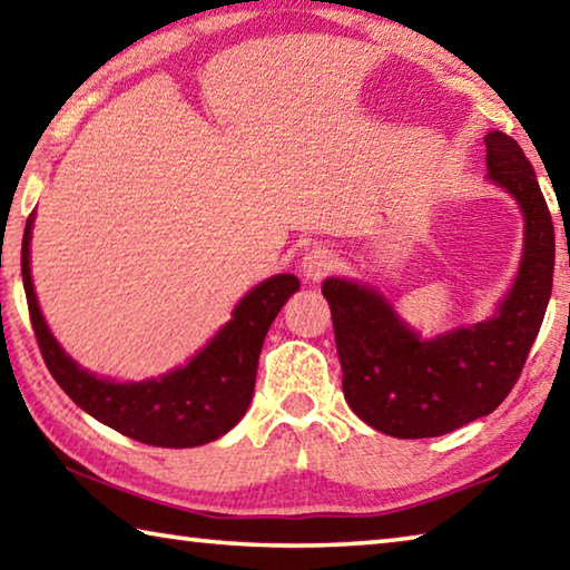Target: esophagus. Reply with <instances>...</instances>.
Segmentation results:
<instances>
[{"mask_svg": "<svg viewBox=\"0 0 570 570\" xmlns=\"http://www.w3.org/2000/svg\"><path fill=\"white\" fill-rule=\"evenodd\" d=\"M336 266V258L332 250L326 248H312L308 254L304 256L302 262V272L308 278V282H322L324 276H330Z\"/></svg>", "mask_w": 570, "mask_h": 570, "instance_id": "34e87169", "label": "esophagus"}]
</instances>
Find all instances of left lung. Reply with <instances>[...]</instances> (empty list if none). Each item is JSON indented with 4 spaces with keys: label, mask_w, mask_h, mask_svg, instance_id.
<instances>
[{
    "label": "left lung",
    "mask_w": 570,
    "mask_h": 570,
    "mask_svg": "<svg viewBox=\"0 0 570 570\" xmlns=\"http://www.w3.org/2000/svg\"><path fill=\"white\" fill-rule=\"evenodd\" d=\"M488 178L518 200L525 218L523 262L493 320L422 342L370 286L326 278L346 404L384 435L440 438L493 412L518 382L553 288L551 210L523 148L485 135Z\"/></svg>",
    "instance_id": "left-lung-1"
}]
</instances>
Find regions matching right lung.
<instances>
[{"label": "right lung", "mask_w": 570, "mask_h": 570, "mask_svg": "<svg viewBox=\"0 0 570 570\" xmlns=\"http://www.w3.org/2000/svg\"><path fill=\"white\" fill-rule=\"evenodd\" d=\"M32 220L22 238V282L42 360L77 407L153 448H198L234 428L254 397L258 354L286 298L298 292L294 274L266 278L240 298L230 322L186 366L160 380L110 382L77 366L47 330L30 274Z\"/></svg>", "instance_id": "obj_1"}]
</instances>
